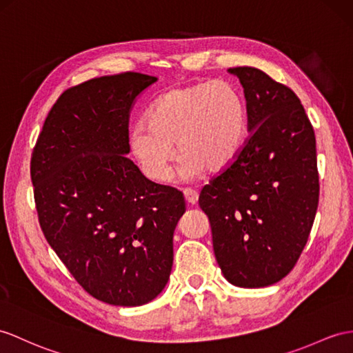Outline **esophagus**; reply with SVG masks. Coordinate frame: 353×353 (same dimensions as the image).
<instances>
[{"instance_id": "34e87169", "label": "esophagus", "mask_w": 353, "mask_h": 353, "mask_svg": "<svg viewBox=\"0 0 353 353\" xmlns=\"http://www.w3.org/2000/svg\"><path fill=\"white\" fill-rule=\"evenodd\" d=\"M184 197L188 205H196L197 199H199V194L193 188H184Z\"/></svg>"}]
</instances>
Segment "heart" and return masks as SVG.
<instances>
[{
	"label": "heart",
	"mask_w": 353,
	"mask_h": 353,
	"mask_svg": "<svg viewBox=\"0 0 353 353\" xmlns=\"http://www.w3.org/2000/svg\"><path fill=\"white\" fill-rule=\"evenodd\" d=\"M247 136V105L226 81L175 85L154 100L148 123L128 132V148L151 181L165 183L170 165L183 159L187 176L226 169L241 152Z\"/></svg>",
	"instance_id": "b5f03b06"
}]
</instances>
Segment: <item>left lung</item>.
<instances>
[{
  "instance_id": "8db88e82",
  "label": "left lung",
  "mask_w": 353,
  "mask_h": 353,
  "mask_svg": "<svg viewBox=\"0 0 353 353\" xmlns=\"http://www.w3.org/2000/svg\"><path fill=\"white\" fill-rule=\"evenodd\" d=\"M244 88L250 136L199 196L223 276L265 288L294 270L319 203L316 137L296 94L254 67L229 68Z\"/></svg>"
}]
</instances>
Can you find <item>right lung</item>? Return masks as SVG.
<instances>
[{
  "mask_svg": "<svg viewBox=\"0 0 353 353\" xmlns=\"http://www.w3.org/2000/svg\"><path fill=\"white\" fill-rule=\"evenodd\" d=\"M157 77L124 72L65 90L31 156L40 228L74 280L103 303L147 304L166 286L184 194L128 154L136 99Z\"/></svg>",
  "mask_w": 353,
  "mask_h": 353,
  "instance_id": "add662e5",
  "label": "right lung"
}]
</instances>
